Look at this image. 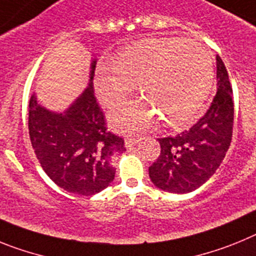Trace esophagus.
I'll return each instance as SVG.
<instances>
[{
	"instance_id": "1",
	"label": "esophagus",
	"mask_w": 256,
	"mask_h": 256,
	"mask_svg": "<svg viewBox=\"0 0 256 256\" xmlns=\"http://www.w3.org/2000/svg\"><path fill=\"white\" fill-rule=\"evenodd\" d=\"M140 140H141V137H138V136H126V140H124V144H126V148H132L136 144H138Z\"/></svg>"
}]
</instances>
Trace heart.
Returning a JSON list of instances; mask_svg holds the SVG:
<instances>
[{
	"mask_svg": "<svg viewBox=\"0 0 256 256\" xmlns=\"http://www.w3.org/2000/svg\"><path fill=\"white\" fill-rule=\"evenodd\" d=\"M214 64L206 47L180 37L155 38L128 46L114 64L97 66L96 92L101 102L115 106L126 100L138 83L144 98L110 114L118 130H140L159 120L182 126L198 112L212 90Z\"/></svg>",
	"mask_w": 256,
	"mask_h": 256,
	"instance_id": "heart-1",
	"label": "heart"
}]
</instances>
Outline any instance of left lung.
Here are the masks:
<instances>
[{
    "label": "left lung",
    "mask_w": 256,
    "mask_h": 256,
    "mask_svg": "<svg viewBox=\"0 0 256 256\" xmlns=\"http://www.w3.org/2000/svg\"><path fill=\"white\" fill-rule=\"evenodd\" d=\"M218 91L202 118L188 130L158 138L160 155L148 168L158 188L170 194H187L202 186L224 159L232 141L234 98L227 69L216 56Z\"/></svg>",
    "instance_id": "obj_1"
}]
</instances>
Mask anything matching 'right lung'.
Here are the masks:
<instances>
[{"label": "right lung", "mask_w": 256, "mask_h": 256, "mask_svg": "<svg viewBox=\"0 0 256 256\" xmlns=\"http://www.w3.org/2000/svg\"><path fill=\"white\" fill-rule=\"evenodd\" d=\"M96 61L90 83L64 114L50 112L29 100V137L40 166L62 190L82 196L102 191L112 182V158L126 151L124 140L106 128L94 92Z\"/></svg>", "instance_id": "add662e5"}]
</instances>
